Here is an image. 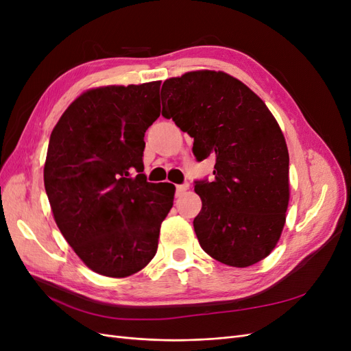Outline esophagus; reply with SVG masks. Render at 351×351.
I'll list each match as a JSON object with an SVG mask.
<instances>
[{
  "mask_svg": "<svg viewBox=\"0 0 351 351\" xmlns=\"http://www.w3.org/2000/svg\"><path fill=\"white\" fill-rule=\"evenodd\" d=\"M189 189V183H183V184H178L177 187H176V195L177 196H182L186 190Z\"/></svg>",
  "mask_w": 351,
  "mask_h": 351,
  "instance_id": "obj_1",
  "label": "esophagus"
}]
</instances>
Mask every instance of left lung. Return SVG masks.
<instances>
[{
    "label": "left lung",
    "mask_w": 351,
    "mask_h": 351,
    "mask_svg": "<svg viewBox=\"0 0 351 351\" xmlns=\"http://www.w3.org/2000/svg\"><path fill=\"white\" fill-rule=\"evenodd\" d=\"M162 115L193 137L197 161L215 156L214 182H195L200 247L246 268L277 246L290 199L289 149L277 120L246 84L222 71L167 79Z\"/></svg>",
    "instance_id": "1"
}]
</instances>
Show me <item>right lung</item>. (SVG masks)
<instances>
[{"mask_svg":"<svg viewBox=\"0 0 351 351\" xmlns=\"http://www.w3.org/2000/svg\"><path fill=\"white\" fill-rule=\"evenodd\" d=\"M161 82L82 93L49 137L44 183L54 219L88 268L123 278L143 269L176 187L143 174L145 132L161 114Z\"/></svg>","mask_w":351,"mask_h":351,"instance_id":"obj_1","label":"right lung"}]
</instances>
